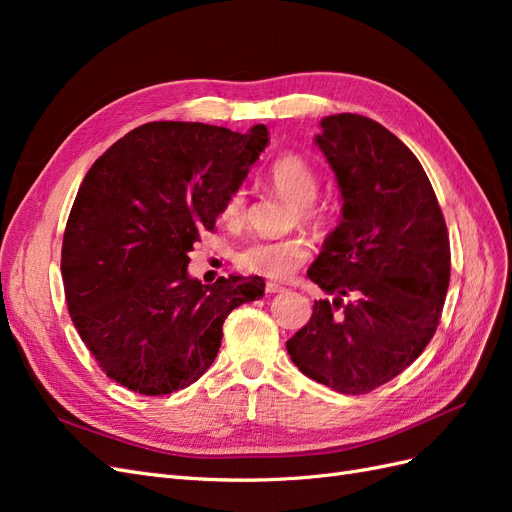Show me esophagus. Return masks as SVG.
I'll use <instances>...</instances> for the list:
<instances>
[{
    "label": "esophagus",
    "instance_id": "esophagus-1",
    "mask_svg": "<svg viewBox=\"0 0 512 512\" xmlns=\"http://www.w3.org/2000/svg\"><path fill=\"white\" fill-rule=\"evenodd\" d=\"M265 290L273 294V292H282V290H284V286H282V284H275V282H267Z\"/></svg>",
    "mask_w": 512,
    "mask_h": 512
}]
</instances>
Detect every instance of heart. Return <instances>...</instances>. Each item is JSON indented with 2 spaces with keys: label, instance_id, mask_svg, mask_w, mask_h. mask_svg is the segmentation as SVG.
Instances as JSON below:
<instances>
[{
  "label": "heart",
  "instance_id": "heart-1",
  "mask_svg": "<svg viewBox=\"0 0 512 512\" xmlns=\"http://www.w3.org/2000/svg\"><path fill=\"white\" fill-rule=\"evenodd\" d=\"M273 188L284 198L292 200V224H305L316 232L331 228V213L327 207L316 203L320 181L316 170L297 153H284L269 168ZM247 215V196L243 188H235L226 198L220 218L228 226H241ZM314 245L305 235H292L284 239H256L243 245L235 262L239 271L269 277V280H286L299 267L312 258Z\"/></svg>",
  "mask_w": 512,
  "mask_h": 512
}]
</instances>
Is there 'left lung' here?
<instances>
[{"label":"left lung","instance_id":"left-lung-1","mask_svg":"<svg viewBox=\"0 0 512 512\" xmlns=\"http://www.w3.org/2000/svg\"><path fill=\"white\" fill-rule=\"evenodd\" d=\"M316 145L342 192V222L307 277L314 303L286 350L307 378L363 395L399 376L431 342L451 280V243L421 162L378 121H320Z\"/></svg>","mask_w":512,"mask_h":512}]
</instances>
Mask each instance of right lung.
Wrapping results in <instances>:
<instances>
[{
    "label": "right lung",
    "instance_id": "1",
    "mask_svg": "<svg viewBox=\"0 0 512 512\" xmlns=\"http://www.w3.org/2000/svg\"><path fill=\"white\" fill-rule=\"evenodd\" d=\"M267 143L265 126L151 121L87 170L61 277L74 327L108 378L149 397L185 389L218 356L226 316L265 294L256 275L200 284L188 262Z\"/></svg>",
    "mask_w": 512,
    "mask_h": 512
}]
</instances>
